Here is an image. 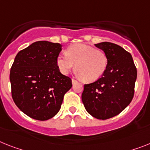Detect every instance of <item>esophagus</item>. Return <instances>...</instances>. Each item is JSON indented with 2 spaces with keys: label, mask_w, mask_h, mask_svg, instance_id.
I'll return each mask as SVG.
<instances>
[{
  "label": "esophagus",
  "mask_w": 150,
  "mask_h": 150,
  "mask_svg": "<svg viewBox=\"0 0 150 150\" xmlns=\"http://www.w3.org/2000/svg\"><path fill=\"white\" fill-rule=\"evenodd\" d=\"M71 82H72V84H75V83H77L78 81H76V80H75V79H71Z\"/></svg>",
  "instance_id": "obj_1"
}]
</instances>
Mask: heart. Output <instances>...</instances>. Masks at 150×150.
Wrapping results in <instances>:
<instances>
[{"mask_svg":"<svg viewBox=\"0 0 150 150\" xmlns=\"http://www.w3.org/2000/svg\"><path fill=\"white\" fill-rule=\"evenodd\" d=\"M57 66L66 75L75 67L76 75L84 81L91 82L100 79L106 71L108 56L103 50L83 43L72 44L66 54H59L56 59Z\"/></svg>","mask_w":150,"mask_h":150,"instance_id":"heart-1","label":"heart"}]
</instances>
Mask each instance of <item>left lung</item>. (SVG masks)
<instances>
[{"label": "left lung", "instance_id": "1", "mask_svg": "<svg viewBox=\"0 0 150 150\" xmlns=\"http://www.w3.org/2000/svg\"><path fill=\"white\" fill-rule=\"evenodd\" d=\"M95 46L108 55V68L101 78L85 85L81 100L88 114L99 120H107L120 114L131 102L137 68L131 54L121 46L109 42Z\"/></svg>", "mask_w": 150, "mask_h": 150}]
</instances>
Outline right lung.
<instances>
[{
    "mask_svg": "<svg viewBox=\"0 0 150 150\" xmlns=\"http://www.w3.org/2000/svg\"><path fill=\"white\" fill-rule=\"evenodd\" d=\"M62 45L38 41L17 54L11 66L12 98L30 117L46 120L59 111L64 95L72 86L56 64Z\"/></svg>",
    "mask_w": 150,
    "mask_h": 150,
    "instance_id": "add662e5",
    "label": "right lung"
}]
</instances>
